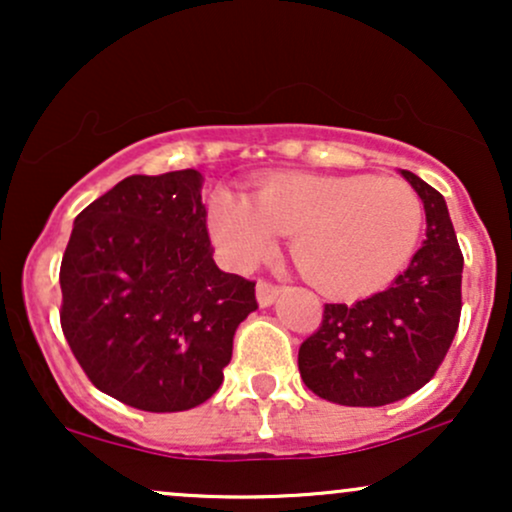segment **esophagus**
<instances>
[{
    "mask_svg": "<svg viewBox=\"0 0 512 512\" xmlns=\"http://www.w3.org/2000/svg\"><path fill=\"white\" fill-rule=\"evenodd\" d=\"M284 291V286L274 284V281H267V279H260L257 281V301H260V305H272L276 298H279V293Z\"/></svg>",
    "mask_w": 512,
    "mask_h": 512,
    "instance_id": "esophagus-1",
    "label": "esophagus"
}]
</instances>
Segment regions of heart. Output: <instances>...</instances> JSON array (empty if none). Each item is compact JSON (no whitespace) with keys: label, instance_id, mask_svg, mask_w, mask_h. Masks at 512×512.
I'll list each match as a JSON object with an SVG mask.
<instances>
[{"label":"heart","instance_id":"heart-1","mask_svg":"<svg viewBox=\"0 0 512 512\" xmlns=\"http://www.w3.org/2000/svg\"><path fill=\"white\" fill-rule=\"evenodd\" d=\"M421 231L414 187L375 175L281 173L252 202L221 190L211 204V233L233 262L262 260L274 236H293L298 272L334 298L385 289L414 257Z\"/></svg>","mask_w":512,"mask_h":512}]
</instances>
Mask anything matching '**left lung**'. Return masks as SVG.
I'll use <instances>...</instances> for the list:
<instances>
[{"label": "left lung", "mask_w": 512, "mask_h": 512, "mask_svg": "<svg viewBox=\"0 0 512 512\" xmlns=\"http://www.w3.org/2000/svg\"><path fill=\"white\" fill-rule=\"evenodd\" d=\"M402 175L426 209V240L407 272L375 296L325 303L298 349L308 390L344 407H383L421 390L448 354L462 313V250L448 204L419 175Z\"/></svg>", "instance_id": "8db88e82"}]
</instances>
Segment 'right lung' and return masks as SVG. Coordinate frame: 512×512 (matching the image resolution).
<instances>
[{
	"mask_svg": "<svg viewBox=\"0 0 512 512\" xmlns=\"http://www.w3.org/2000/svg\"><path fill=\"white\" fill-rule=\"evenodd\" d=\"M202 173L129 175L76 216L60 322L93 385L142 411H185L223 383L255 281L216 267Z\"/></svg>",
	"mask_w": 512,
	"mask_h": 512,
	"instance_id": "obj_1",
	"label": "right lung"
}]
</instances>
